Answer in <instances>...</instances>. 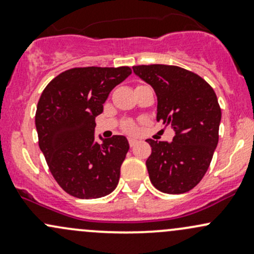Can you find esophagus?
<instances>
[{
  "instance_id": "34e87169",
  "label": "esophagus",
  "mask_w": 254,
  "mask_h": 254,
  "mask_svg": "<svg viewBox=\"0 0 254 254\" xmlns=\"http://www.w3.org/2000/svg\"><path fill=\"white\" fill-rule=\"evenodd\" d=\"M137 142H139V141H137L136 139H134V137H129V145L131 146V147H132V146L136 145Z\"/></svg>"
}]
</instances>
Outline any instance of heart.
I'll use <instances>...</instances> for the list:
<instances>
[{"mask_svg":"<svg viewBox=\"0 0 254 254\" xmlns=\"http://www.w3.org/2000/svg\"><path fill=\"white\" fill-rule=\"evenodd\" d=\"M124 127H125V129L127 130V131H134V130H135V125L132 124L131 122H127V123H125Z\"/></svg>","mask_w":254,"mask_h":254,"instance_id":"heart-1","label":"heart"}]
</instances>
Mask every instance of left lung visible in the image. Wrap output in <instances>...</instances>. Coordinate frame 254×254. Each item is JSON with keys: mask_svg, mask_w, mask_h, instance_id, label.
I'll return each instance as SVG.
<instances>
[{"mask_svg": "<svg viewBox=\"0 0 254 254\" xmlns=\"http://www.w3.org/2000/svg\"><path fill=\"white\" fill-rule=\"evenodd\" d=\"M157 97V120L175 131L171 142L148 139L151 183L167 194L193 189L209 168L219 142L221 109L214 89L200 76L170 65L132 67Z\"/></svg>", "mask_w": 254, "mask_h": 254, "instance_id": "left-lung-1", "label": "left lung"}]
</instances>
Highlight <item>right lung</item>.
Masks as SVG:
<instances>
[{
    "label": "right lung",
    "mask_w": 254,
    "mask_h": 254,
    "mask_svg": "<svg viewBox=\"0 0 254 254\" xmlns=\"http://www.w3.org/2000/svg\"><path fill=\"white\" fill-rule=\"evenodd\" d=\"M131 75L122 67H78L45 87L35 113L39 147L51 175L70 195L97 199L118 186L129 142L123 135L96 141V117L115 86Z\"/></svg>",
    "instance_id": "obj_1"
}]
</instances>
